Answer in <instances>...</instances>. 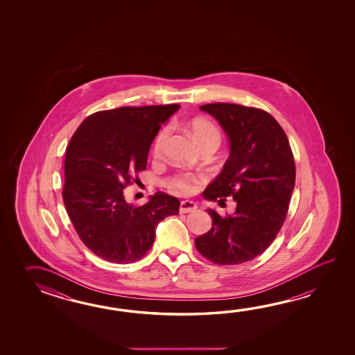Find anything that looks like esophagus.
Instances as JSON below:
<instances>
[{"instance_id": "34e87169", "label": "esophagus", "mask_w": 355, "mask_h": 355, "mask_svg": "<svg viewBox=\"0 0 355 355\" xmlns=\"http://www.w3.org/2000/svg\"><path fill=\"white\" fill-rule=\"evenodd\" d=\"M196 204L191 200H182L180 203V213H189V211H196Z\"/></svg>"}]
</instances>
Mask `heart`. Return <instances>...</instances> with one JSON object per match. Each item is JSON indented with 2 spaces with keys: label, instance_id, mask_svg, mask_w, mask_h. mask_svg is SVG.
<instances>
[{
  "label": "heart",
  "instance_id": "1",
  "mask_svg": "<svg viewBox=\"0 0 355 355\" xmlns=\"http://www.w3.org/2000/svg\"><path fill=\"white\" fill-rule=\"evenodd\" d=\"M190 133L198 146H200L207 141H211V139H219L217 128L211 124V121H204V119H196L193 121L190 125ZM167 136H168V129L165 128L159 132V136L156 138V142H155V155L156 156H159L162 151L164 146L166 144ZM196 182H198V179L196 176L181 174L171 178L167 182V185L173 190L189 194L196 190Z\"/></svg>",
  "mask_w": 355,
  "mask_h": 355
}]
</instances>
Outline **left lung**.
Returning a JSON list of instances; mask_svg holds the SVG:
<instances>
[{"label":"left lung","mask_w":355,"mask_h":355,"mask_svg":"<svg viewBox=\"0 0 355 355\" xmlns=\"http://www.w3.org/2000/svg\"><path fill=\"white\" fill-rule=\"evenodd\" d=\"M200 110L218 121L230 144L225 166L203 196H232L237 205L227 217L207 209L211 228L196 237V248L216 264H242L263 254L284 223L295 189L293 153L279 123L261 109L214 103Z\"/></svg>","instance_id":"left-lung-1"}]
</instances>
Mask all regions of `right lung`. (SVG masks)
Segmentation results:
<instances>
[{"label": "right lung", "instance_id": "obj_1", "mask_svg": "<svg viewBox=\"0 0 355 355\" xmlns=\"http://www.w3.org/2000/svg\"><path fill=\"white\" fill-rule=\"evenodd\" d=\"M179 107L123 106L91 114L68 144L62 191L66 211L81 241L106 261L142 259L159 222L179 213V199L161 191L141 207L124 198L133 175L147 166L161 125Z\"/></svg>", "mask_w": 355, "mask_h": 355}]
</instances>
